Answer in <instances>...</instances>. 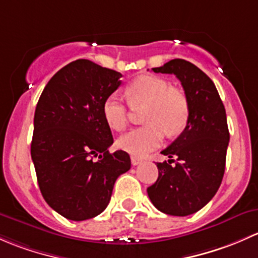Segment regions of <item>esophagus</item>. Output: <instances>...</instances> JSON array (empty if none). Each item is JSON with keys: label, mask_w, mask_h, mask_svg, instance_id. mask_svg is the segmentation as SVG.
<instances>
[{"label": "esophagus", "mask_w": 258, "mask_h": 258, "mask_svg": "<svg viewBox=\"0 0 258 258\" xmlns=\"http://www.w3.org/2000/svg\"><path fill=\"white\" fill-rule=\"evenodd\" d=\"M140 163H143V160L142 159H139V158H137V156H132V164L133 165H139Z\"/></svg>", "instance_id": "esophagus-1"}]
</instances>
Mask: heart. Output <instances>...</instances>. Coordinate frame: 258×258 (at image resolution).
Wrapping results in <instances>:
<instances>
[{
  "instance_id": "obj_1",
  "label": "heart",
  "mask_w": 258,
  "mask_h": 258,
  "mask_svg": "<svg viewBox=\"0 0 258 258\" xmlns=\"http://www.w3.org/2000/svg\"><path fill=\"white\" fill-rule=\"evenodd\" d=\"M125 95L133 108L145 107L147 125L130 130L118 139V147L132 155H147L160 147L165 133L174 137L187 125L190 105L186 94L181 89L170 87L169 82L160 77H138L125 88ZM102 110L109 128L116 132L125 129L129 108L118 94L108 95Z\"/></svg>"
}]
</instances>
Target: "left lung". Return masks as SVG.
Returning a JSON list of instances; mask_svg holds the SVG:
<instances>
[{"instance_id":"obj_1","label":"left lung","mask_w":258,"mask_h":258,"mask_svg":"<svg viewBox=\"0 0 258 258\" xmlns=\"http://www.w3.org/2000/svg\"><path fill=\"white\" fill-rule=\"evenodd\" d=\"M153 71L175 74L181 82L190 116L184 132L161 151L170 160L156 164L158 180L147 191L159 211L187 216L203 209L221 185L230 140L226 110L214 82L192 63L176 58Z\"/></svg>"}]
</instances>
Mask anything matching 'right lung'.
Returning <instances> with one entry per match:
<instances>
[{
    "instance_id": "add662e5",
    "label": "right lung",
    "mask_w": 258,
    "mask_h": 258,
    "mask_svg": "<svg viewBox=\"0 0 258 258\" xmlns=\"http://www.w3.org/2000/svg\"><path fill=\"white\" fill-rule=\"evenodd\" d=\"M120 78L119 72L77 59L49 79L37 103L31 144L37 181L46 203L68 220L102 214L115 180L132 165L128 153L108 150L114 140L102 110Z\"/></svg>"
}]
</instances>
